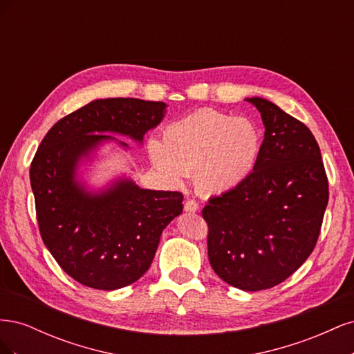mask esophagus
Segmentation results:
<instances>
[{
  "label": "esophagus",
  "instance_id": "obj_1",
  "mask_svg": "<svg viewBox=\"0 0 354 354\" xmlns=\"http://www.w3.org/2000/svg\"><path fill=\"white\" fill-rule=\"evenodd\" d=\"M198 209H199V203L196 201L187 199L185 202V211H187V212H196Z\"/></svg>",
  "mask_w": 354,
  "mask_h": 354
}]
</instances>
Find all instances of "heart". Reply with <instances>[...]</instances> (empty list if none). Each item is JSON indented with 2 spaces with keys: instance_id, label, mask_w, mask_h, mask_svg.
<instances>
[{
  "instance_id": "b5f03b06",
  "label": "heart",
  "mask_w": 354,
  "mask_h": 354,
  "mask_svg": "<svg viewBox=\"0 0 354 354\" xmlns=\"http://www.w3.org/2000/svg\"><path fill=\"white\" fill-rule=\"evenodd\" d=\"M261 136L243 116L199 109L171 122L162 145L151 142L152 164L169 183L181 185L196 174L198 187L209 195L227 194L243 185L259 164Z\"/></svg>"
}]
</instances>
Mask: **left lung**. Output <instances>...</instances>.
Masks as SVG:
<instances>
[{
    "mask_svg": "<svg viewBox=\"0 0 354 354\" xmlns=\"http://www.w3.org/2000/svg\"><path fill=\"white\" fill-rule=\"evenodd\" d=\"M264 140L250 178L203 208L208 259L221 279L242 291L283 282L312 254L328 205L322 155L308 128L261 99Z\"/></svg>",
    "mask_w": 354,
    "mask_h": 354,
    "instance_id": "1",
    "label": "left lung"
}]
</instances>
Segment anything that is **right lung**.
<instances>
[{
  "label": "right lung",
  "instance_id": "add662e5",
  "mask_svg": "<svg viewBox=\"0 0 354 354\" xmlns=\"http://www.w3.org/2000/svg\"><path fill=\"white\" fill-rule=\"evenodd\" d=\"M167 112L162 102L97 99L62 118L42 138L30 164L41 238L75 281L113 291L138 281L152 264L162 230L183 211L180 192L151 190L118 177L99 190L78 178L85 160L111 134L143 143Z\"/></svg>",
  "mask_w": 354,
  "mask_h": 354
}]
</instances>
